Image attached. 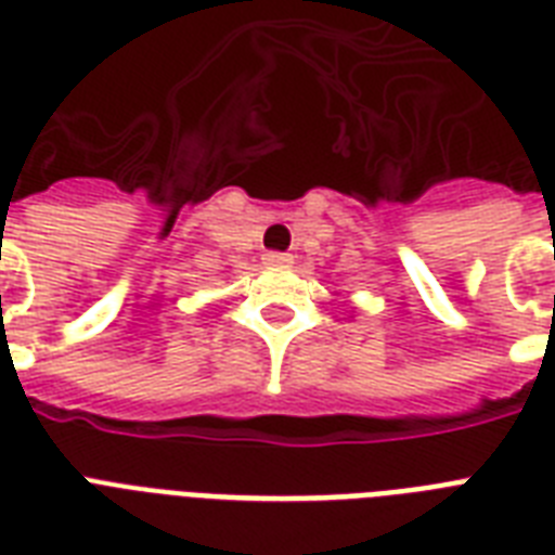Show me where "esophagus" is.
<instances>
[{
  "instance_id": "34e87169",
  "label": "esophagus",
  "mask_w": 555,
  "mask_h": 555,
  "mask_svg": "<svg viewBox=\"0 0 555 555\" xmlns=\"http://www.w3.org/2000/svg\"><path fill=\"white\" fill-rule=\"evenodd\" d=\"M264 264H268V268H291V264H294V256H291V253H268V256H264Z\"/></svg>"
}]
</instances>
